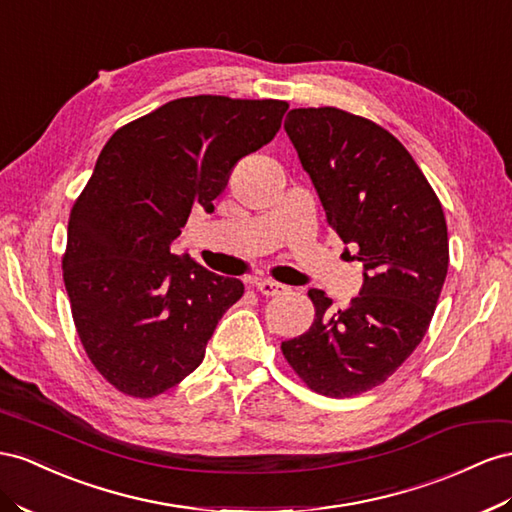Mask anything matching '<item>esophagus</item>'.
<instances>
[{"instance_id": "1", "label": "esophagus", "mask_w": 512, "mask_h": 512, "mask_svg": "<svg viewBox=\"0 0 512 512\" xmlns=\"http://www.w3.org/2000/svg\"><path fill=\"white\" fill-rule=\"evenodd\" d=\"M256 290L260 295H265V297H275V295H282V293H286L288 290V286H284V284H280V282H275V280H258L256 282Z\"/></svg>"}]
</instances>
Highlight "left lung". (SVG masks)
Listing matches in <instances>:
<instances>
[{
	"label": "left lung",
	"instance_id": "obj_1",
	"mask_svg": "<svg viewBox=\"0 0 512 512\" xmlns=\"http://www.w3.org/2000/svg\"><path fill=\"white\" fill-rule=\"evenodd\" d=\"M284 129L327 222L357 247L364 286L349 308L310 288L314 321L282 355L316 394L377 388L422 342L448 273V228L431 183L396 137L338 107L290 109Z\"/></svg>",
	"mask_w": 512,
	"mask_h": 512
}]
</instances>
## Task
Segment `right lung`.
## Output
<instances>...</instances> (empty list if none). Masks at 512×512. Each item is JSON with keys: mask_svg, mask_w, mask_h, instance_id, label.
<instances>
[{"mask_svg": "<svg viewBox=\"0 0 512 512\" xmlns=\"http://www.w3.org/2000/svg\"><path fill=\"white\" fill-rule=\"evenodd\" d=\"M288 103L200 94L161 105L103 146L68 217L62 275L77 336L122 394L155 398L204 359L243 282L178 258L191 206L213 211L239 159L269 144Z\"/></svg>", "mask_w": 512, "mask_h": 512, "instance_id": "1", "label": "right lung"}]
</instances>
